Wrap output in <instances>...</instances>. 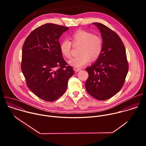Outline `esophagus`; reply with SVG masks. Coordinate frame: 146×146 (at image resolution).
Listing matches in <instances>:
<instances>
[{
	"instance_id": "34e87169",
	"label": "esophagus",
	"mask_w": 146,
	"mask_h": 146,
	"mask_svg": "<svg viewBox=\"0 0 146 146\" xmlns=\"http://www.w3.org/2000/svg\"><path fill=\"white\" fill-rule=\"evenodd\" d=\"M73 69H74V70L75 72H79L80 70H81V69H80V68H74Z\"/></svg>"
}]
</instances>
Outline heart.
<instances>
[{"mask_svg":"<svg viewBox=\"0 0 146 146\" xmlns=\"http://www.w3.org/2000/svg\"><path fill=\"white\" fill-rule=\"evenodd\" d=\"M74 44H81L79 53L80 55L74 56L68 60V64L72 66L80 68L88 64L91 58L95 60L100 55L103 49L102 38L92 33L86 31H78L70 37ZM60 50L65 57L71 56L72 43L65 39L60 44Z\"/></svg>","mask_w":146,"mask_h":146,"instance_id":"obj_1","label":"heart"}]
</instances>
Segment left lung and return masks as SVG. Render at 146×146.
Listing matches in <instances>:
<instances>
[{
    "label": "left lung",
    "mask_w": 146,
    "mask_h": 146,
    "mask_svg": "<svg viewBox=\"0 0 146 146\" xmlns=\"http://www.w3.org/2000/svg\"><path fill=\"white\" fill-rule=\"evenodd\" d=\"M99 29L103 49L96 62L86 69L88 93L99 100L110 99L122 88L128 72L126 50L118 35L102 24L94 23Z\"/></svg>",
    "instance_id": "1"
}]
</instances>
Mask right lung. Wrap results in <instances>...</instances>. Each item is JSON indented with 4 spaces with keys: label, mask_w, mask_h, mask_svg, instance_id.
Listing matches in <instances>:
<instances>
[{
    "label": "right lung",
    "mask_w": 146,
    "mask_h": 146,
    "mask_svg": "<svg viewBox=\"0 0 146 146\" xmlns=\"http://www.w3.org/2000/svg\"><path fill=\"white\" fill-rule=\"evenodd\" d=\"M68 29L54 24L43 25L29 34L23 45L21 70L27 84L46 101H54L63 95L74 74L62 56L59 42Z\"/></svg>",
    "instance_id": "add662e5"
}]
</instances>
